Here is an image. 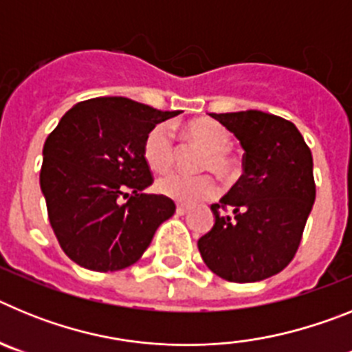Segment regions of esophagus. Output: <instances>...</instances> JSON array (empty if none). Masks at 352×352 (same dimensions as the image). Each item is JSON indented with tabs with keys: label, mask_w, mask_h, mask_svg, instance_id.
<instances>
[{
	"label": "esophagus",
	"mask_w": 352,
	"mask_h": 352,
	"mask_svg": "<svg viewBox=\"0 0 352 352\" xmlns=\"http://www.w3.org/2000/svg\"><path fill=\"white\" fill-rule=\"evenodd\" d=\"M186 211H188V206H183V204H178V206H176V213L178 214H185Z\"/></svg>",
	"instance_id": "34e87169"
}]
</instances>
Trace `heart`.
Here are the masks:
<instances>
[{
	"label": "heart",
	"instance_id": "obj_1",
	"mask_svg": "<svg viewBox=\"0 0 352 352\" xmlns=\"http://www.w3.org/2000/svg\"><path fill=\"white\" fill-rule=\"evenodd\" d=\"M186 133L195 144L208 151L203 162L204 169L214 170L223 178L234 176L236 164L229 155V146L232 139L226 126L211 120H197L186 126ZM144 160L149 169L155 173H166L174 166L176 144H174V133L169 126L157 125L148 133L144 141ZM157 190L178 203L195 204L199 201L214 197L220 188L219 183L208 174L186 176L182 173H173L158 179Z\"/></svg>",
	"mask_w": 352,
	"mask_h": 352
}]
</instances>
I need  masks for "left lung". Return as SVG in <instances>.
<instances>
[{
  "label": "left lung",
  "instance_id": "obj_1",
  "mask_svg": "<svg viewBox=\"0 0 352 352\" xmlns=\"http://www.w3.org/2000/svg\"><path fill=\"white\" fill-rule=\"evenodd\" d=\"M210 116L243 148V174L219 204H211L214 223L199 238V252L223 280H264L280 273L300 247L316 201L312 153L294 123L275 114Z\"/></svg>",
  "mask_w": 352,
  "mask_h": 352
}]
</instances>
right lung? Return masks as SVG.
Segmentation results:
<instances>
[{"label":"right lung","instance_id":"obj_1","mask_svg":"<svg viewBox=\"0 0 352 352\" xmlns=\"http://www.w3.org/2000/svg\"><path fill=\"white\" fill-rule=\"evenodd\" d=\"M178 114L100 96L74 105L49 133L40 188L52 231L74 263L104 273L126 268L173 217L176 206L169 197L142 194L153 183L144 141L158 123ZM121 197L129 201L123 204Z\"/></svg>","mask_w":352,"mask_h":352}]
</instances>
